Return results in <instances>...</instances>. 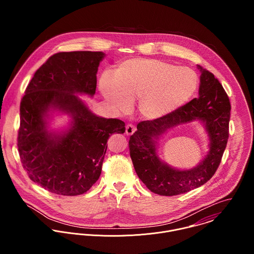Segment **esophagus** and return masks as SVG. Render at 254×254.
I'll list each match as a JSON object with an SVG mask.
<instances>
[{"label": "esophagus", "instance_id": "obj_1", "mask_svg": "<svg viewBox=\"0 0 254 254\" xmlns=\"http://www.w3.org/2000/svg\"><path fill=\"white\" fill-rule=\"evenodd\" d=\"M135 131H136V128H135V126L134 125H132V124H128L127 126H126V135L127 136H131V135H133L134 133H135Z\"/></svg>", "mask_w": 254, "mask_h": 254}]
</instances>
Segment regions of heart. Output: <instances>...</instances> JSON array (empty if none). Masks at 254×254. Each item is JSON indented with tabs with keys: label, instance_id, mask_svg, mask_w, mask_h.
I'll return each instance as SVG.
<instances>
[{
	"label": "heart",
	"instance_id": "b5f03b06",
	"mask_svg": "<svg viewBox=\"0 0 254 254\" xmlns=\"http://www.w3.org/2000/svg\"><path fill=\"white\" fill-rule=\"evenodd\" d=\"M196 73L189 67L155 59H129L116 65L112 78L103 76L99 88L109 107L126 112L138 100V111L147 120L164 117L181 108L195 93Z\"/></svg>",
	"mask_w": 254,
	"mask_h": 254
}]
</instances>
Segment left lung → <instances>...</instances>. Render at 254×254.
<instances>
[{
	"mask_svg": "<svg viewBox=\"0 0 254 254\" xmlns=\"http://www.w3.org/2000/svg\"><path fill=\"white\" fill-rule=\"evenodd\" d=\"M200 71L198 98L172 113L155 120L142 121L130 137V156L137 175L146 188L160 195H177L205 184L214 175L229 138L231 105L222 85L214 75L197 65ZM199 121L209 137V151L190 170H177L162 162L157 146L169 129L182 124Z\"/></svg>",
	"mask_w": 254,
	"mask_h": 254,
	"instance_id": "obj_1",
	"label": "left lung"
}]
</instances>
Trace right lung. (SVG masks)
I'll return each instance as SVG.
<instances>
[{"mask_svg":"<svg viewBox=\"0 0 254 254\" xmlns=\"http://www.w3.org/2000/svg\"><path fill=\"white\" fill-rule=\"evenodd\" d=\"M103 52L52 56L28 84L20 103L17 146L29 178L61 195L86 192L98 181L108 140L125 132V123L93 113L77 95L93 97ZM71 117L62 131L50 129L55 112Z\"/></svg>","mask_w":254,"mask_h":254,"instance_id":"obj_1","label":"right lung"}]
</instances>
